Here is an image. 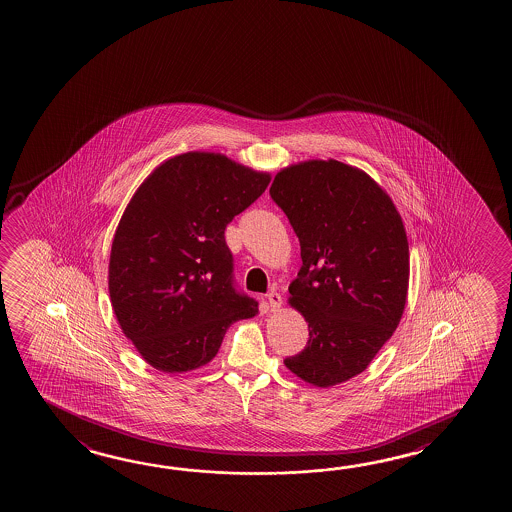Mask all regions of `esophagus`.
Masks as SVG:
<instances>
[{"label":"esophagus","instance_id":"obj_1","mask_svg":"<svg viewBox=\"0 0 512 512\" xmlns=\"http://www.w3.org/2000/svg\"><path fill=\"white\" fill-rule=\"evenodd\" d=\"M266 300H268L269 309L271 310H278L282 307V296L278 293H269Z\"/></svg>","mask_w":512,"mask_h":512}]
</instances>
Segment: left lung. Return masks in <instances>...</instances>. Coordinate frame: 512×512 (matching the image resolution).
<instances>
[{"mask_svg":"<svg viewBox=\"0 0 512 512\" xmlns=\"http://www.w3.org/2000/svg\"><path fill=\"white\" fill-rule=\"evenodd\" d=\"M269 194L302 248L289 303L309 323V341L284 364L316 387L368 368L402 319L409 243L393 200L362 169L305 160L277 173Z\"/></svg>","mask_w":512,"mask_h":512,"instance_id":"left-lung-1","label":"left lung"}]
</instances>
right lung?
Listing matches in <instances>:
<instances>
[{
    "label": "right lung",
    "mask_w": 512,
    "mask_h": 512,
    "mask_svg": "<svg viewBox=\"0 0 512 512\" xmlns=\"http://www.w3.org/2000/svg\"><path fill=\"white\" fill-rule=\"evenodd\" d=\"M269 180L221 153L189 151L153 169L126 205L110 250V302L153 368L209 364L228 327L259 312L235 291L225 228Z\"/></svg>",
    "instance_id": "obj_1"
}]
</instances>
